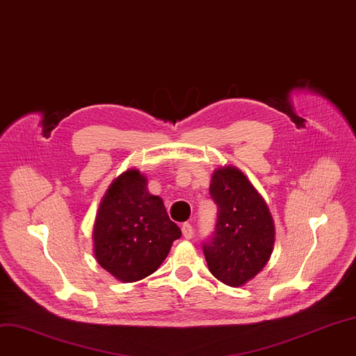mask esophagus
<instances>
[{"instance_id":"obj_1","label":"esophagus","mask_w":356,"mask_h":356,"mask_svg":"<svg viewBox=\"0 0 356 356\" xmlns=\"http://www.w3.org/2000/svg\"><path fill=\"white\" fill-rule=\"evenodd\" d=\"M181 233H183V238L191 239L192 234H193V227L189 225V222H183V225H181Z\"/></svg>"}]
</instances>
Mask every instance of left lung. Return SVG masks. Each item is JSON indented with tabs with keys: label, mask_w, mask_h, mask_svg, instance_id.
Instances as JSON below:
<instances>
[{
	"label": "left lung",
	"mask_w": 356,
	"mask_h": 356,
	"mask_svg": "<svg viewBox=\"0 0 356 356\" xmlns=\"http://www.w3.org/2000/svg\"><path fill=\"white\" fill-rule=\"evenodd\" d=\"M209 195L218 209L216 232L202 246L208 268L227 286H243L271 257L275 229L270 209L252 183L233 165L214 171Z\"/></svg>",
	"instance_id": "obj_1"
}]
</instances>
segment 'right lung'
<instances>
[{"instance_id":"add662e5","label":"right lung","mask_w":356,"mask_h":356,"mask_svg":"<svg viewBox=\"0 0 356 356\" xmlns=\"http://www.w3.org/2000/svg\"><path fill=\"white\" fill-rule=\"evenodd\" d=\"M147 185L139 170H126L105 192L95 218V258L123 283L142 280L156 271L181 236L163 200L151 195Z\"/></svg>"}]
</instances>
